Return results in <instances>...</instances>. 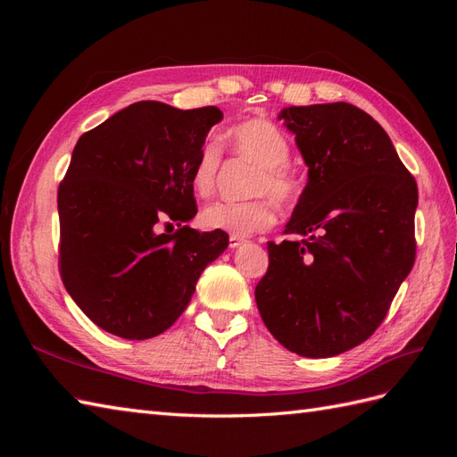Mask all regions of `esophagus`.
Segmentation results:
<instances>
[{
  "label": "esophagus",
  "instance_id": "34e87169",
  "mask_svg": "<svg viewBox=\"0 0 457 457\" xmlns=\"http://www.w3.org/2000/svg\"><path fill=\"white\" fill-rule=\"evenodd\" d=\"M247 240L244 238V237H237V234H230V238H228V245L230 247H240L242 244H245Z\"/></svg>",
  "mask_w": 457,
  "mask_h": 457
}]
</instances>
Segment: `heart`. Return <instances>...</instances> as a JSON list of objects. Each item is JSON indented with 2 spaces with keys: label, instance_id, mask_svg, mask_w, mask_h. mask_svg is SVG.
<instances>
[{
  "label": "heart",
  "instance_id": "obj_1",
  "mask_svg": "<svg viewBox=\"0 0 457 457\" xmlns=\"http://www.w3.org/2000/svg\"><path fill=\"white\" fill-rule=\"evenodd\" d=\"M228 143L234 154L255 165L250 188H247L253 198L244 202L225 200L207 205L202 212V223L212 230L247 237V234L267 230L276 223L278 213L271 200L280 205L294 204L299 195V183L287 165L292 156L287 137L270 120L247 118L237 123L228 131ZM220 162H223V148L213 139L205 141L190 171L192 190L200 198H207L215 190Z\"/></svg>",
  "mask_w": 457,
  "mask_h": 457
}]
</instances>
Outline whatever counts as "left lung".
<instances>
[{"label":"left lung","mask_w":457,"mask_h":457,"mask_svg":"<svg viewBox=\"0 0 457 457\" xmlns=\"http://www.w3.org/2000/svg\"><path fill=\"white\" fill-rule=\"evenodd\" d=\"M309 165L284 234L269 242L257 309L287 351L328 358L379 328L416 261V179L389 135L349 103L289 106L280 116Z\"/></svg>","instance_id":"1"}]
</instances>
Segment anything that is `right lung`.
Segmentation results:
<instances>
[{"label": "right lung", "instance_id": "add662e5", "mask_svg": "<svg viewBox=\"0 0 457 457\" xmlns=\"http://www.w3.org/2000/svg\"><path fill=\"white\" fill-rule=\"evenodd\" d=\"M220 120L217 106L141 101L78 139L57 198L59 270L76 305L108 334L160 336L227 250L225 230L187 225L198 212L192 165ZM173 224V235L161 232Z\"/></svg>", "mask_w": 457, "mask_h": 457}]
</instances>
